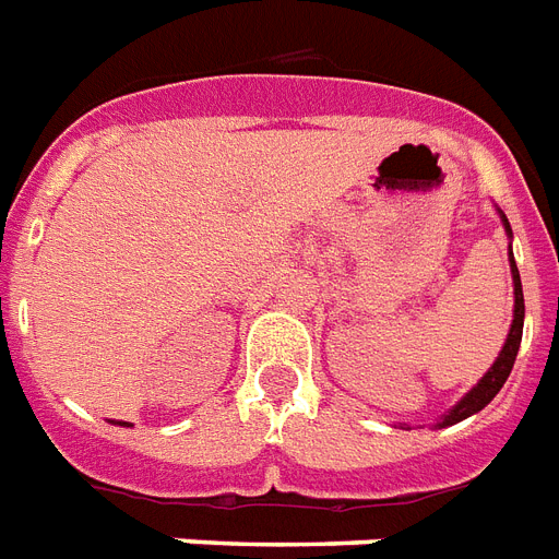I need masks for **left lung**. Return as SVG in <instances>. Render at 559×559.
I'll use <instances>...</instances> for the list:
<instances>
[{"instance_id": "1", "label": "left lung", "mask_w": 559, "mask_h": 559, "mask_svg": "<svg viewBox=\"0 0 559 559\" xmlns=\"http://www.w3.org/2000/svg\"><path fill=\"white\" fill-rule=\"evenodd\" d=\"M506 222V230L511 234V225H508V218L502 216ZM511 274H513V325L511 332H508V341L499 352L497 364L490 366L488 374L481 378L476 386H473L462 401H459L453 409H450L444 418H441L439 427H448V424H456L467 415L479 413L481 406H488L490 401L497 399V392L502 390V383L508 381V374L513 369V360H516V352H520V343H522V320H525V300H522V283H520V271H516V262H513V253H511Z\"/></svg>"}]
</instances>
